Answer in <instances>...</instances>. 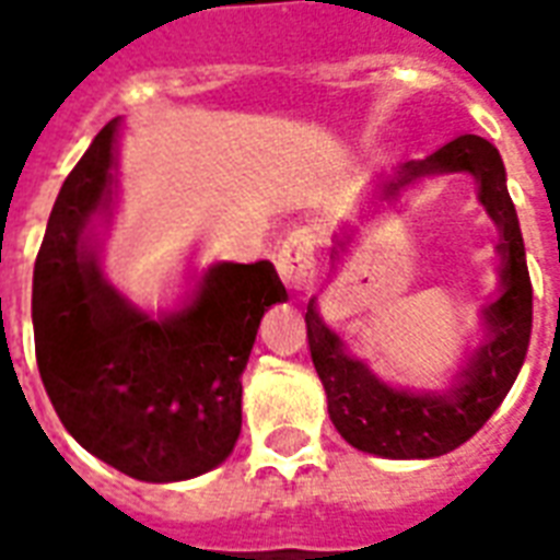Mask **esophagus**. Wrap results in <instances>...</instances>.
<instances>
[{"label": "esophagus", "mask_w": 560, "mask_h": 560, "mask_svg": "<svg viewBox=\"0 0 560 560\" xmlns=\"http://www.w3.org/2000/svg\"><path fill=\"white\" fill-rule=\"evenodd\" d=\"M277 268L280 277L292 289H312L317 277V257H315V236L308 231H294L277 254Z\"/></svg>", "instance_id": "obj_1"}]
</instances>
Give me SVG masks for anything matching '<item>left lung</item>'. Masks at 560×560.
I'll return each instance as SVG.
<instances>
[{
  "label": "left lung",
  "instance_id": "obj_1",
  "mask_svg": "<svg viewBox=\"0 0 560 560\" xmlns=\"http://www.w3.org/2000/svg\"><path fill=\"white\" fill-rule=\"evenodd\" d=\"M457 170H468L477 176L480 202L503 234V289L498 301L486 308L489 338L468 358V366L459 373V384H454L445 396H416L387 387L361 361L343 352L341 338L320 324L315 306L308 303V352L329 399V419L352 448L366 454L387 459H428L459 448L506 399L526 358L532 332V280L517 213L506 190V170L498 150L480 136L454 138L424 161L407 164L399 182L387 187V196L419 176ZM338 245L343 252V243Z\"/></svg>",
  "mask_w": 560,
  "mask_h": 560
}]
</instances>
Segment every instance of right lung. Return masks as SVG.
<instances>
[{
	"label": "right lung",
	"instance_id": "right-lung-1",
	"mask_svg": "<svg viewBox=\"0 0 560 560\" xmlns=\"http://www.w3.org/2000/svg\"><path fill=\"white\" fill-rule=\"evenodd\" d=\"M115 138L109 120L48 217L31 298L37 366L89 454L136 480H190L234 451L259 317L285 289L268 259L219 262L176 315L153 320L129 306L86 245L92 217L109 213Z\"/></svg>",
	"mask_w": 560,
	"mask_h": 560
}]
</instances>
